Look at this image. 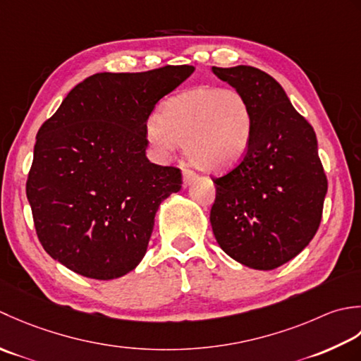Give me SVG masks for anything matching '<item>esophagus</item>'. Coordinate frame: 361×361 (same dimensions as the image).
Listing matches in <instances>:
<instances>
[{
    "label": "esophagus",
    "mask_w": 361,
    "mask_h": 361,
    "mask_svg": "<svg viewBox=\"0 0 361 361\" xmlns=\"http://www.w3.org/2000/svg\"><path fill=\"white\" fill-rule=\"evenodd\" d=\"M196 178H197V174L193 170H190V168H183V183H185V185L193 183Z\"/></svg>",
    "instance_id": "34e87169"
}]
</instances>
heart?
Instances as JSON below:
<instances>
[{
    "instance_id": "obj_1",
    "label": "heart",
    "mask_w": 361,
    "mask_h": 361,
    "mask_svg": "<svg viewBox=\"0 0 361 361\" xmlns=\"http://www.w3.org/2000/svg\"><path fill=\"white\" fill-rule=\"evenodd\" d=\"M252 128V109L245 94L233 88L202 85L168 99L159 121L148 123V135L164 149L183 145L191 165L216 173L243 159Z\"/></svg>"
}]
</instances>
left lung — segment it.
Wrapping results in <instances>:
<instances>
[{"instance_id": "obj_1", "label": "left lung", "mask_w": 361, "mask_h": 361, "mask_svg": "<svg viewBox=\"0 0 361 361\" xmlns=\"http://www.w3.org/2000/svg\"><path fill=\"white\" fill-rule=\"evenodd\" d=\"M212 71L245 94L254 118L240 164L212 178L213 235L233 260L274 269L302 251L321 224L327 178L318 140L268 73L247 65Z\"/></svg>"}]
</instances>
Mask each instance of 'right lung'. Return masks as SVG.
<instances>
[{"label":"right lung","mask_w":361,"mask_h":361,"mask_svg":"<svg viewBox=\"0 0 361 361\" xmlns=\"http://www.w3.org/2000/svg\"><path fill=\"white\" fill-rule=\"evenodd\" d=\"M191 65L97 73L67 94L37 132L26 180L37 237L75 273L110 281L142 262L160 202L182 187L176 166L146 157L157 102Z\"/></svg>","instance_id":"1"}]
</instances>
